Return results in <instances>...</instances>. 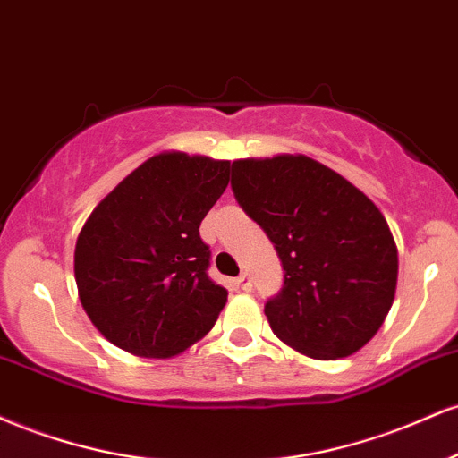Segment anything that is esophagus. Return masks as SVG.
I'll use <instances>...</instances> for the list:
<instances>
[{
  "label": "esophagus",
  "instance_id": "obj_1",
  "mask_svg": "<svg viewBox=\"0 0 458 458\" xmlns=\"http://www.w3.org/2000/svg\"><path fill=\"white\" fill-rule=\"evenodd\" d=\"M238 284L242 289H244V292H250L252 289V281H250V274L249 272H242L240 276H238Z\"/></svg>",
  "mask_w": 458,
  "mask_h": 458
}]
</instances>
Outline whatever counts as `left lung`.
Returning <instances> with one entry per match:
<instances>
[{
	"instance_id": "8db88e82",
	"label": "left lung",
	"mask_w": 458,
	"mask_h": 458,
	"mask_svg": "<svg viewBox=\"0 0 458 458\" xmlns=\"http://www.w3.org/2000/svg\"><path fill=\"white\" fill-rule=\"evenodd\" d=\"M231 188L281 257L283 289L266 302L274 335L315 360L367 345L394 302L399 274L377 206L309 156L235 160Z\"/></svg>"
}]
</instances>
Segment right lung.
I'll list each match as a JSON object with an SVG mask.
<instances>
[{
    "label": "right lung",
    "instance_id": "obj_1",
    "mask_svg": "<svg viewBox=\"0 0 458 458\" xmlns=\"http://www.w3.org/2000/svg\"><path fill=\"white\" fill-rule=\"evenodd\" d=\"M229 169V160L206 156H152L85 220L74 278L85 313L113 345L171 358L216 324L227 289L208 276L199 225L227 188Z\"/></svg>",
    "mask_w": 458,
    "mask_h": 458
}]
</instances>
